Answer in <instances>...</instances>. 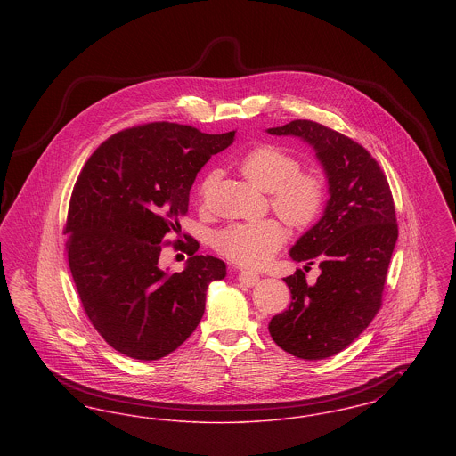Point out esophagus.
Segmentation results:
<instances>
[{"label":"esophagus","instance_id":"obj_1","mask_svg":"<svg viewBox=\"0 0 456 456\" xmlns=\"http://www.w3.org/2000/svg\"><path fill=\"white\" fill-rule=\"evenodd\" d=\"M239 281L248 287H253L260 282V273L251 270H239Z\"/></svg>","mask_w":456,"mask_h":456}]
</instances>
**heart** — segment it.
Here are the masks:
<instances>
[{
    "label": "heart",
    "instance_id": "heart-1",
    "mask_svg": "<svg viewBox=\"0 0 456 456\" xmlns=\"http://www.w3.org/2000/svg\"><path fill=\"white\" fill-rule=\"evenodd\" d=\"M301 164L292 153L277 145H260L239 160L242 175L270 193V205L292 227H305L320 217L326 200V183L316 171H299ZM216 173L200 184L198 195L205 200ZM285 229L275 218L239 220L218 229L212 244L220 255L240 266H261L282 248Z\"/></svg>",
    "mask_w": 456,
    "mask_h": 456
}]
</instances>
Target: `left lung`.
Masks as SVG:
<instances>
[{
	"mask_svg": "<svg viewBox=\"0 0 456 456\" xmlns=\"http://www.w3.org/2000/svg\"><path fill=\"white\" fill-rule=\"evenodd\" d=\"M266 131L309 143L328 179L323 217L290 249L292 260L318 263L322 273L314 285L303 270L285 277L292 301L268 325L285 352L320 361L348 347L381 307L398 238L390 184L376 159L338 131L307 119Z\"/></svg>",
	"mask_w": 456,
	"mask_h": 456,
	"instance_id": "8db88e82",
	"label": "left lung"
}]
</instances>
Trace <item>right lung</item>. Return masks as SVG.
<instances>
[{"mask_svg": "<svg viewBox=\"0 0 456 456\" xmlns=\"http://www.w3.org/2000/svg\"><path fill=\"white\" fill-rule=\"evenodd\" d=\"M234 134L149 123L112 134L86 162L69 200L66 253L88 320L114 350L157 361L195 331L225 263L195 255L193 238L183 272L162 270L159 258L166 236L181 231L196 174Z\"/></svg>", "mask_w": 456, "mask_h": 456, "instance_id": "obj_1", "label": "right lung"}]
</instances>
